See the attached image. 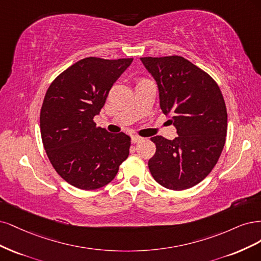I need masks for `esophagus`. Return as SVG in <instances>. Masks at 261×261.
<instances>
[{
	"mask_svg": "<svg viewBox=\"0 0 261 261\" xmlns=\"http://www.w3.org/2000/svg\"><path fill=\"white\" fill-rule=\"evenodd\" d=\"M141 141H143V138H141L139 136H132L131 137V142L132 143H138V142H141Z\"/></svg>",
	"mask_w": 261,
	"mask_h": 261,
	"instance_id": "obj_1",
	"label": "esophagus"
}]
</instances>
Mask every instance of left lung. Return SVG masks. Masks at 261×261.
<instances>
[{
    "instance_id": "8db88e82",
    "label": "left lung",
    "mask_w": 261,
    "mask_h": 261,
    "mask_svg": "<svg viewBox=\"0 0 261 261\" xmlns=\"http://www.w3.org/2000/svg\"><path fill=\"white\" fill-rule=\"evenodd\" d=\"M159 90L161 108L171 117L178 138L150 140L156 153L148 161L153 178L164 188L187 190L203 181L219 159L228 130L220 88L210 75L178 55L142 57Z\"/></svg>"
}]
</instances>
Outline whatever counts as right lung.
<instances>
[{"label": "right lung", "instance_id": "right-lung-1", "mask_svg": "<svg viewBox=\"0 0 261 261\" xmlns=\"http://www.w3.org/2000/svg\"><path fill=\"white\" fill-rule=\"evenodd\" d=\"M132 61L83 58L57 75L46 91L40 113L42 142L56 172L74 188H103L129 156L130 137L96 127L93 118Z\"/></svg>", "mask_w": 261, "mask_h": 261}]
</instances>
